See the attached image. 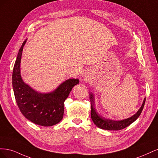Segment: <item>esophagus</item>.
Returning <instances> with one entry per match:
<instances>
[{
  "label": "esophagus",
  "mask_w": 158,
  "mask_h": 158,
  "mask_svg": "<svg viewBox=\"0 0 158 158\" xmlns=\"http://www.w3.org/2000/svg\"><path fill=\"white\" fill-rule=\"evenodd\" d=\"M87 74L88 73H85V72H84V73L82 74V77H86V76H87Z\"/></svg>",
  "instance_id": "34e87169"
}]
</instances>
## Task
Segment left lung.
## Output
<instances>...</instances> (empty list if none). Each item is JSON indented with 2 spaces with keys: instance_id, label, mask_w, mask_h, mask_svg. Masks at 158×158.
<instances>
[{
  "instance_id": "left-lung-1",
  "label": "left lung",
  "mask_w": 158,
  "mask_h": 158,
  "mask_svg": "<svg viewBox=\"0 0 158 158\" xmlns=\"http://www.w3.org/2000/svg\"><path fill=\"white\" fill-rule=\"evenodd\" d=\"M89 99L91 102V117H92V121L95 125L100 128L104 129V130L118 131L127 127L139 117L144 106L146 98L143 101L140 108L138 109V111L135 114H133L131 117L120 121H115L110 118H107L103 117L102 114H100L95 108L94 95L91 92L89 93Z\"/></svg>"
}]
</instances>
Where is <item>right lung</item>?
I'll list each match as a JSON object with an SVG mask.
<instances>
[{"instance_id": "obj_1", "label": "right lung", "mask_w": 158, "mask_h": 158, "mask_svg": "<svg viewBox=\"0 0 158 158\" xmlns=\"http://www.w3.org/2000/svg\"><path fill=\"white\" fill-rule=\"evenodd\" d=\"M26 41L18 51L12 73V87L17 105L23 115L31 122L43 127L55 125L63 119L64 102L72 89L79 84V79L66 80L48 93L33 89L23 82L20 72L22 51Z\"/></svg>"}]
</instances>
